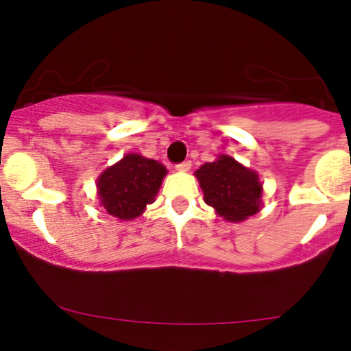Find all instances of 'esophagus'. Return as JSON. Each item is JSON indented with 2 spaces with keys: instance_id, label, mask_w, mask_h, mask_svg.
<instances>
[{
  "instance_id": "esophagus-1",
  "label": "esophagus",
  "mask_w": 351,
  "mask_h": 351,
  "mask_svg": "<svg viewBox=\"0 0 351 351\" xmlns=\"http://www.w3.org/2000/svg\"><path fill=\"white\" fill-rule=\"evenodd\" d=\"M176 170L178 171H189L191 170V162H183V163H180V165H176Z\"/></svg>"
}]
</instances>
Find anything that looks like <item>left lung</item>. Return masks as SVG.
Instances as JSON below:
<instances>
[{"instance_id":"1","label":"left lung","mask_w":351,"mask_h":351,"mask_svg":"<svg viewBox=\"0 0 351 351\" xmlns=\"http://www.w3.org/2000/svg\"><path fill=\"white\" fill-rule=\"evenodd\" d=\"M195 176L203 189L204 203L226 221L241 223L261 209L263 183L259 175L232 156L219 155L215 162L201 165Z\"/></svg>"}]
</instances>
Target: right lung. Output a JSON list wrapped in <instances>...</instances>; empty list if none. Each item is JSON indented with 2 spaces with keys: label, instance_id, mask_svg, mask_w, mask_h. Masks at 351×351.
<instances>
[{
  "label": "right lung",
  "instance_id": "right-lung-1",
  "mask_svg": "<svg viewBox=\"0 0 351 351\" xmlns=\"http://www.w3.org/2000/svg\"><path fill=\"white\" fill-rule=\"evenodd\" d=\"M167 168L156 160L145 158L138 153H127L97 180L100 206L120 221L138 217L155 201Z\"/></svg>",
  "mask_w": 351,
  "mask_h": 351
}]
</instances>
